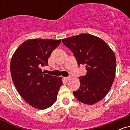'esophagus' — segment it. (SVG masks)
I'll return each instance as SVG.
<instances>
[{
  "label": "esophagus",
  "mask_w": 130,
  "mask_h": 130,
  "mask_svg": "<svg viewBox=\"0 0 130 130\" xmlns=\"http://www.w3.org/2000/svg\"><path fill=\"white\" fill-rule=\"evenodd\" d=\"M71 76H68V77H64V79H65V80H69V79H70V78H71Z\"/></svg>",
  "instance_id": "esophagus-1"
}]
</instances>
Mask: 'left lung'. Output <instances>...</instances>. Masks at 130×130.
Instances as JSON below:
<instances>
[{"label":"left lung","instance_id":"obj_1","mask_svg":"<svg viewBox=\"0 0 130 130\" xmlns=\"http://www.w3.org/2000/svg\"><path fill=\"white\" fill-rule=\"evenodd\" d=\"M62 43L73 53L77 63L86 65V74L81 76L80 87L74 91L80 102L93 104L102 100L111 89L116 74L114 52L103 40L81 34L62 39Z\"/></svg>","mask_w":130,"mask_h":130}]
</instances>
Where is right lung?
Wrapping results in <instances>:
<instances>
[{
	"label": "right lung",
	"mask_w": 130,
	"mask_h": 130,
	"mask_svg": "<svg viewBox=\"0 0 130 130\" xmlns=\"http://www.w3.org/2000/svg\"><path fill=\"white\" fill-rule=\"evenodd\" d=\"M61 40H28L22 43L11 58L10 71L14 86L21 96L30 105L39 109L51 106L62 80L43 72L48 58L60 44Z\"/></svg>",
	"instance_id": "add662e5"
}]
</instances>
